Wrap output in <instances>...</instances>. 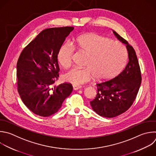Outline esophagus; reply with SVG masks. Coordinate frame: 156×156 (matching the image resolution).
Instances as JSON below:
<instances>
[{"mask_svg":"<svg viewBox=\"0 0 156 156\" xmlns=\"http://www.w3.org/2000/svg\"><path fill=\"white\" fill-rule=\"evenodd\" d=\"M81 87V86H76V85H73V89L74 90H76L80 89Z\"/></svg>","mask_w":156,"mask_h":156,"instance_id":"1","label":"esophagus"}]
</instances>
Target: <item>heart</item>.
<instances>
[{
	"label": "heart",
	"instance_id": "b5f03b06",
	"mask_svg": "<svg viewBox=\"0 0 156 156\" xmlns=\"http://www.w3.org/2000/svg\"><path fill=\"white\" fill-rule=\"evenodd\" d=\"M87 55L83 69L73 68L63 76L65 81L80 85L92 80H106L118 75L126 60L127 51L119 41L94 33L86 34L76 37L72 46L62 44L57 54V59L63 68L70 66L74 49Z\"/></svg>",
	"mask_w": 156,
	"mask_h": 156
}]
</instances>
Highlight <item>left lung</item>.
<instances>
[{
  "instance_id": "1",
  "label": "left lung",
  "mask_w": 156,
  "mask_h": 156,
  "mask_svg": "<svg viewBox=\"0 0 156 156\" xmlns=\"http://www.w3.org/2000/svg\"><path fill=\"white\" fill-rule=\"evenodd\" d=\"M113 33L126 45L128 62L118 76L97 84V95L90 101L92 110L97 114L109 118L121 115L131 107L141 82L140 66L134 49L116 32L113 30Z\"/></svg>"
}]
</instances>
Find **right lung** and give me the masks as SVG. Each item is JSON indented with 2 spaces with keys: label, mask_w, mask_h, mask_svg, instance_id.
<instances>
[{
  "label": "right lung",
  "mask_w": 156,
  "mask_h": 156,
  "mask_svg": "<svg viewBox=\"0 0 156 156\" xmlns=\"http://www.w3.org/2000/svg\"><path fill=\"white\" fill-rule=\"evenodd\" d=\"M73 27L46 29L21 52L17 62L18 91L24 105L37 115L56 113L73 90L70 83L52 87L58 79V51Z\"/></svg>",
  "instance_id": "obj_1"
}]
</instances>
